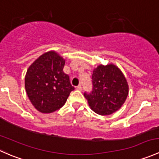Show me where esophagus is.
Instances as JSON below:
<instances>
[{
  "mask_svg": "<svg viewBox=\"0 0 159 159\" xmlns=\"http://www.w3.org/2000/svg\"><path fill=\"white\" fill-rule=\"evenodd\" d=\"M81 89H82V86H81V84H79V85H78L76 87V89L79 90V91H81Z\"/></svg>",
  "mask_w": 159,
  "mask_h": 159,
  "instance_id": "obj_1",
  "label": "esophagus"
}]
</instances>
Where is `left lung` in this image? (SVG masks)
Masks as SVG:
<instances>
[{
  "label": "left lung",
  "mask_w": 159,
  "mask_h": 159,
  "mask_svg": "<svg viewBox=\"0 0 159 159\" xmlns=\"http://www.w3.org/2000/svg\"><path fill=\"white\" fill-rule=\"evenodd\" d=\"M91 79L92 90L84 93L91 109L101 115L119 109L129 94L127 81L119 68L113 65H99L93 70Z\"/></svg>",
  "instance_id": "1"
}]
</instances>
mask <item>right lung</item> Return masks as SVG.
<instances>
[{"mask_svg":"<svg viewBox=\"0 0 159 159\" xmlns=\"http://www.w3.org/2000/svg\"><path fill=\"white\" fill-rule=\"evenodd\" d=\"M65 61L54 51L40 56L27 70L25 89L30 102L42 113L58 110L75 89L64 72Z\"/></svg>","mask_w":159,"mask_h":159,"instance_id":"add662e5","label":"right lung"}]
</instances>
